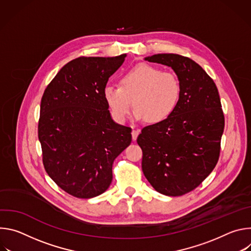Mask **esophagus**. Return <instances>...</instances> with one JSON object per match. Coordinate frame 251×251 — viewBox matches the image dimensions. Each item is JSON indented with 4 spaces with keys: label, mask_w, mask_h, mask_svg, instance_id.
Returning a JSON list of instances; mask_svg holds the SVG:
<instances>
[{
    "label": "esophagus",
    "mask_w": 251,
    "mask_h": 251,
    "mask_svg": "<svg viewBox=\"0 0 251 251\" xmlns=\"http://www.w3.org/2000/svg\"><path fill=\"white\" fill-rule=\"evenodd\" d=\"M138 135H139V130H133L132 131V139H133V141H135L137 139Z\"/></svg>",
    "instance_id": "obj_1"
}]
</instances>
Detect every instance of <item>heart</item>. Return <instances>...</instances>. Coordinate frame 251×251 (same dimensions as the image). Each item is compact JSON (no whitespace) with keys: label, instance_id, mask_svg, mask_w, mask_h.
<instances>
[{"label":"heart","instance_id":"1","mask_svg":"<svg viewBox=\"0 0 251 251\" xmlns=\"http://www.w3.org/2000/svg\"><path fill=\"white\" fill-rule=\"evenodd\" d=\"M181 94V81L175 74L147 63L127 70L120 78V86L107 85L103 90L105 103L119 123L128 118L132 101L135 119L160 123L175 111Z\"/></svg>","mask_w":251,"mask_h":251}]
</instances>
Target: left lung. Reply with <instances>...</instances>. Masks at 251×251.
Returning a JSON list of instances; mask_svg holds the SVG:
<instances>
[{
    "instance_id": "left-lung-1",
    "label": "left lung",
    "mask_w": 251,
    "mask_h": 251,
    "mask_svg": "<svg viewBox=\"0 0 251 251\" xmlns=\"http://www.w3.org/2000/svg\"><path fill=\"white\" fill-rule=\"evenodd\" d=\"M172 67L182 94L166 120L142 129V171L160 194L177 197L196 189L216 167L225 116L216 83L197 62L175 53L144 58Z\"/></svg>"
}]
</instances>
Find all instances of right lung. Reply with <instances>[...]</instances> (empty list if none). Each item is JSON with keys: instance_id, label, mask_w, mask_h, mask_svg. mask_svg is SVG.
Masks as SVG:
<instances>
[{"instance_id": "right-lung-1", "label": "right lung", "mask_w": 251, "mask_h": 251, "mask_svg": "<svg viewBox=\"0 0 251 251\" xmlns=\"http://www.w3.org/2000/svg\"><path fill=\"white\" fill-rule=\"evenodd\" d=\"M126 53L66 63L42 98L39 140L45 169L69 195L90 199L112 182L114 160L131 144V128L116 123L103 98Z\"/></svg>"}]
</instances>
